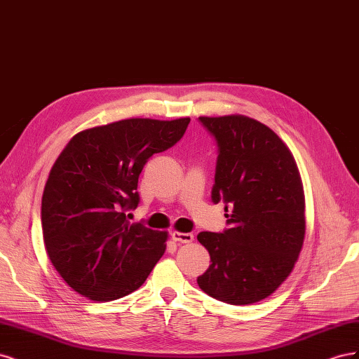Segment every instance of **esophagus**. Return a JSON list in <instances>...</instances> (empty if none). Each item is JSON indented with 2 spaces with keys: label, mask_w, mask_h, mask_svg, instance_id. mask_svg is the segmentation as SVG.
<instances>
[{
  "label": "esophagus",
  "mask_w": 359,
  "mask_h": 359,
  "mask_svg": "<svg viewBox=\"0 0 359 359\" xmlns=\"http://www.w3.org/2000/svg\"><path fill=\"white\" fill-rule=\"evenodd\" d=\"M170 236H172V240L175 241V243H180V244H189V243H191L193 240H194V236H193V233H184V232H178V231H173L172 233H170Z\"/></svg>",
  "instance_id": "esophagus-1"
}]
</instances>
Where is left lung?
<instances>
[{"label":"left lung","mask_w":359,"mask_h":359,"mask_svg":"<svg viewBox=\"0 0 359 359\" xmlns=\"http://www.w3.org/2000/svg\"><path fill=\"white\" fill-rule=\"evenodd\" d=\"M199 121L219 148L211 199L231 214H224L229 229L198 235L211 257L198 285L232 306L255 304L289 277L302 248L306 202L299 170L283 140L253 118Z\"/></svg>","instance_id":"obj_1"}]
</instances>
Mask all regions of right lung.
Returning a JSON list of instances; mask_svg holds the SVG:
<instances>
[{"instance_id": "add662e5", "label": "right lung", "mask_w": 359, "mask_h": 359, "mask_svg": "<svg viewBox=\"0 0 359 359\" xmlns=\"http://www.w3.org/2000/svg\"><path fill=\"white\" fill-rule=\"evenodd\" d=\"M190 118H130L74 135L53 163L41 198L43 241L64 281L91 301H114L144 285L168 232L130 223L149 157L175 145Z\"/></svg>"}]
</instances>
